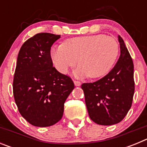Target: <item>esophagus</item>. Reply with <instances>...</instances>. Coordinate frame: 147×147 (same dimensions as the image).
<instances>
[{
	"label": "esophagus",
	"mask_w": 147,
	"mask_h": 147,
	"mask_svg": "<svg viewBox=\"0 0 147 147\" xmlns=\"http://www.w3.org/2000/svg\"><path fill=\"white\" fill-rule=\"evenodd\" d=\"M74 82L75 86H80V85H81V82H80L79 80H74Z\"/></svg>",
	"instance_id": "1"
}]
</instances>
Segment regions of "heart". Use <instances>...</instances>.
Listing matches in <instances>:
<instances>
[{
    "instance_id": "heart-1",
    "label": "heart",
    "mask_w": 147,
    "mask_h": 147,
    "mask_svg": "<svg viewBox=\"0 0 147 147\" xmlns=\"http://www.w3.org/2000/svg\"><path fill=\"white\" fill-rule=\"evenodd\" d=\"M119 45L115 38L105 34L76 37L51 49V57L59 72L66 74L78 62L75 74L98 78L111 70L117 59Z\"/></svg>"
}]
</instances>
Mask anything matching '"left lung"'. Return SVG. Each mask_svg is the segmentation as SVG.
Listing matches in <instances>:
<instances>
[{"mask_svg": "<svg viewBox=\"0 0 147 147\" xmlns=\"http://www.w3.org/2000/svg\"><path fill=\"white\" fill-rule=\"evenodd\" d=\"M119 41L121 54L113 68L98 81L83 83L81 86L90 118L100 125L119 123L132 106L135 92L134 65L119 35Z\"/></svg>", "mask_w": 147, "mask_h": 147, "instance_id": "1", "label": "left lung"}]
</instances>
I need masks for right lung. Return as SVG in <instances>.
<instances>
[{"mask_svg": "<svg viewBox=\"0 0 147 147\" xmlns=\"http://www.w3.org/2000/svg\"><path fill=\"white\" fill-rule=\"evenodd\" d=\"M60 35L39 33L28 39L18 56L13 94L21 115L36 127H49L62 117L74 88L70 76L53 67L51 47Z\"/></svg>", "mask_w": 147, "mask_h": 147, "instance_id": "obj_1", "label": "right lung"}]
</instances>
